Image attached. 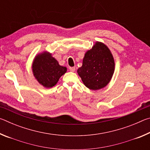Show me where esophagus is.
I'll return each mask as SVG.
<instances>
[{"mask_svg": "<svg viewBox=\"0 0 150 150\" xmlns=\"http://www.w3.org/2000/svg\"><path fill=\"white\" fill-rule=\"evenodd\" d=\"M69 71L71 72H74L75 71V67H69Z\"/></svg>", "mask_w": 150, "mask_h": 150, "instance_id": "esophagus-1", "label": "esophagus"}]
</instances>
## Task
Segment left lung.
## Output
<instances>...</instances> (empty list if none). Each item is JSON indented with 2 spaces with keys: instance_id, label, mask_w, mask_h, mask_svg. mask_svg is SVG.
<instances>
[{
  "instance_id": "obj_1",
  "label": "left lung",
  "mask_w": 150,
  "mask_h": 150,
  "mask_svg": "<svg viewBox=\"0 0 150 150\" xmlns=\"http://www.w3.org/2000/svg\"><path fill=\"white\" fill-rule=\"evenodd\" d=\"M115 71V61L110 50L97 42L88 50L77 70L84 85L91 90H98L110 82Z\"/></svg>"
}]
</instances>
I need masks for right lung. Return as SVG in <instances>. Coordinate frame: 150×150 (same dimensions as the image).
I'll use <instances>...</instances> for the list:
<instances>
[{
    "label": "right lung",
    "mask_w": 150,
    "mask_h": 150,
    "mask_svg": "<svg viewBox=\"0 0 150 150\" xmlns=\"http://www.w3.org/2000/svg\"><path fill=\"white\" fill-rule=\"evenodd\" d=\"M32 71L40 84L44 87L51 88L57 84L59 79L67 71V68L59 65L50 53L44 52L35 56Z\"/></svg>",
    "instance_id": "1"
}]
</instances>
